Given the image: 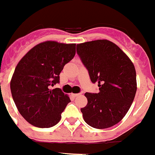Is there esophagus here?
<instances>
[{
  "label": "esophagus",
  "instance_id": "1",
  "mask_svg": "<svg viewBox=\"0 0 155 155\" xmlns=\"http://www.w3.org/2000/svg\"><path fill=\"white\" fill-rule=\"evenodd\" d=\"M82 95L81 93H76V94H73V97H78V96H80Z\"/></svg>",
  "mask_w": 155,
  "mask_h": 155
}]
</instances>
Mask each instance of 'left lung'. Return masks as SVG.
I'll use <instances>...</instances> for the list:
<instances>
[{
  "mask_svg": "<svg viewBox=\"0 0 155 155\" xmlns=\"http://www.w3.org/2000/svg\"><path fill=\"white\" fill-rule=\"evenodd\" d=\"M78 55L99 93L86 92L88 103L81 108L83 119L98 129L116 125L125 117L137 91L136 72L129 57L115 43L96 40L77 44Z\"/></svg>",
  "mask_w": 155,
  "mask_h": 155,
  "instance_id": "8db88e82",
  "label": "left lung"
}]
</instances>
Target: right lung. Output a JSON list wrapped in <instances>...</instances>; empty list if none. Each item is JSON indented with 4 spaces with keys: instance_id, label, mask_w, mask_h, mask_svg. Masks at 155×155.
<instances>
[{
    "instance_id": "obj_1",
    "label": "right lung",
    "mask_w": 155,
    "mask_h": 155,
    "mask_svg": "<svg viewBox=\"0 0 155 155\" xmlns=\"http://www.w3.org/2000/svg\"><path fill=\"white\" fill-rule=\"evenodd\" d=\"M76 54V43L45 41L29 50L17 63L11 80L16 106L24 119L38 128H50L61 119L71 102L59 88L60 73Z\"/></svg>"
}]
</instances>
